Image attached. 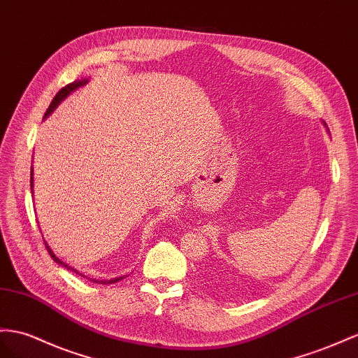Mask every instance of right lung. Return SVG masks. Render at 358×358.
<instances>
[{
	"instance_id": "obj_1",
	"label": "right lung",
	"mask_w": 358,
	"mask_h": 358,
	"mask_svg": "<svg viewBox=\"0 0 358 358\" xmlns=\"http://www.w3.org/2000/svg\"><path fill=\"white\" fill-rule=\"evenodd\" d=\"M86 83H87V78H85V80H76L74 83H69L68 86H65V87H63V89H60V90L57 92V95L54 96V99L51 101V104H50V107L47 108V113H45L43 119H45V117H48V116H50V115L54 112V110H56V107H57V106L62 103V101L65 99V98H66V96L71 94V92L77 90L78 87L85 86ZM30 178H31V180H30V186L33 187V171H31V177H30ZM43 242H45V241H43ZM45 246H47V250H48V252H50V255H51V259H52L54 262H56L57 264H60V266L66 268L68 271H72V272H74V273L80 275V277H83V278H85V275H83V273L78 272L77 269H74V268H72V266H69V264H66L65 262H62L59 257H56V254L52 252V250L50 248V246H48V243H47V242H45ZM125 277H127V275H122V277H116V278H110V280H95V278H90V281L98 282V284H113V282H117V281L124 280ZM86 278H87V277H86Z\"/></svg>"
}]
</instances>
